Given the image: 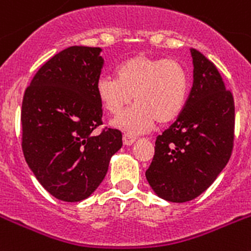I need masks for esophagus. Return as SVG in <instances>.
Segmentation results:
<instances>
[{
	"instance_id": "34e87169",
	"label": "esophagus",
	"mask_w": 251,
	"mask_h": 251,
	"mask_svg": "<svg viewBox=\"0 0 251 251\" xmlns=\"http://www.w3.org/2000/svg\"><path fill=\"white\" fill-rule=\"evenodd\" d=\"M135 140H136V136L132 135V134H130V132H125V134H124V136H122V142H124V144H125V146H130V144L134 143Z\"/></svg>"
}]
</instances>
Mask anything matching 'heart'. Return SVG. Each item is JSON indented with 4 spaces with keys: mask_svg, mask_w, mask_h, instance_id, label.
I'll list each match as a JSON object with an SVG mask.
<instances>
[{
    "mask_svg": "<svg viewBox=\"0 0 251 251\" xmlns=\"http://www.w3.org/2000/svg\"><path fill=\"white\" fill-rule=\"evenodd\" d=\"M116 76H101L97 94L108 113L120 115L131 103L136 104L115 120L117 127L132 132L151 129L154 121H174L185 105L189 77L184 67L174 59L135 55L117 68Z\"/></svg>",
    "mask_w": 251,
    "mask_h": 251,
    "instance_id": "heart-1",
    "label": "heart"
}]
</instances>
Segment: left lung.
<instances>
[{
	"instance_id": "1",
	"label": "left lung",
	"mask_w": 251,
	"mask_h": 251,
	"mask_svg": "<svg viewBox=\"0 0 251 251\" xmlns=\"http://www.w3.org/2000/svg\"><path fill=\"white\" fill-rule=\"evenodd\" d=\"M193 85L182 113L156 138L146 176L170 202L205 192L227 165L235 139V101L215 64L195 49Z\"/></svg>"
}]
</instances>
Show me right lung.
Masks as SVG:
<instances>
[{"label": "right lung", "instance_id": "add662e5", "mask_svg": "<svg viewBox=\"0 0 251 251\" xmlns=\"http://www.w3.org/2000/svg\"><path fill=\"white\" fill-rule=\"evenodd\" d=\"M100 48L71 46L34 75L22 104V150L50 195L67 202L86 199L107 174L122 147L117 129L103 127L97 82Z\"/></svg>", "mask_w": 251, "mask_h": 251}]
</instances>
